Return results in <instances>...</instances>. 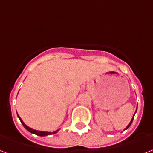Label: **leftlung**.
<instances>
[{
  "instance_id": "obj_1",
  "label": "left lung",
  "mask_w": 153,
  "mask_h": 153,
  "mask_svg": "<svg viewBox=\"0 0 153 153\" xmlns=\"http://www.w3.org/2000/svg\"><path fill=\"white\" fill-rule=\"evenodd\" d=\"M136 112H137V110H136V112H135V113H136ZM134 115H135V114H134ZM133 118H134V116H133V117H132V119L131 120V121H130V123H129V124H128V125L127 127L125 128V130L128 129V128L130 127V125H132V120H133Z\"/></svg>"
}]
</instances>
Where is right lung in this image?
I'll use <instances>...</instances> for the list:
<instances>
[{"label": "right lung", "instance_id": "1", "mask_svg": "<svg viewBox=\"0 0 153 153\" xmlns=\"http://www.w3.org/2000/svg\"><path fill=\"white\" fill-rule=\"evenodd\" d=\"M17 117H18V118L20 119V120H21V124L23 125V126L26 129L28 130V132H31V133H34V134L37 135V136H40V137H45V136H48V135H52V134H54V133H56V132H57L59 130H56V131H54V132H44V131H38V130H35V129H33V128H29L28 126H27V125L25 124L23 122V120L21 119V117H19V115L17 114Z\"/></svg>", "mask_w": 153, "mask_h": 153}]
</instances>
